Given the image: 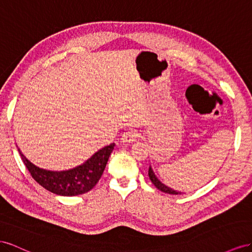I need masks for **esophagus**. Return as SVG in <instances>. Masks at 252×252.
Returning a JSON list of instances; mask_svg holds the SVG:
<instances>
[{
    "label": "esophagus",
    "mask_w": 252,
    "mask_h": 252,
    "mask_svg": "<svg viewBox=\"0 0 252 252\" xmlns=\"http://www.w3.org/2000/svg\"><path fill=\"white\" fill-rule=\"evenodd\" d=\"M120 139H121V142H124V143H132L136 139H137V133L133 130H128L122 134Z\"/></svg>",
    "instance_id": "34e87169"
}]
</instances>
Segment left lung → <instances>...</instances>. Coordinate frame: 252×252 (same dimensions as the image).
Returning a JSON list of instances; mask_svg holds the SVG:
<instances>
[{
	"mask_svg": "<svg viewBox=\"0 0 252 252\" xmlns=\"http://www.w3.org/2000/svg\"><path fill=\"white\" fill-rule=\"evenodd\" d=\"M149 177L151 179V182H152V184L156 187V188L158 190H160L161 192H164V193H168V194H182L181 192H177L175 190H173L172 188H170V187L166 186L164 184H162L159 179L157 178V176L155 175L154 171L152 169V167H149Z\"/></svg>",
	"mask_w": 252,
	"mask_h": 252,
	"instance_id": "obj_1",
	"label": "left lung"
}]
</instances>
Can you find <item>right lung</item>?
Here are the masks:
<instances>
[{"label":"right lung","mask_w":252,"mask_h":252,"mask_svg":"<svg viewBox=\"0 0 252 252\" xmlns=\"http://www.w3.org/2000/svg\"><path fill=\"white\" fill-rule=\"evenodd\" d=\"M115 143L98 150L79 166L63 171H52L37 167L21 152V158L32 178L43 188L57 195L76 196L92 190L101 177Z\"/></svg>","instance_id":"add662e5"}]
</instances>
